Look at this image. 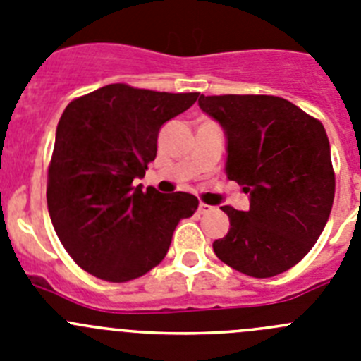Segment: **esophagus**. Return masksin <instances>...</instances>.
<instances>
[{"mask_svg": "<svg viewBox=\"0 0 361 361\" xmlns=\"http://www.w3.org/2000/svg\"><path fill=\"white\" fill-rule=\"evenodd\" d=\"M213 209V206H208V204H204V202H200L199 204V213L200 215H206V213H209Z\"/></svg>", "mask_w": 361, "mask_h": 361, "instance_id": "esophagus-1", "label": "esophagus"}]
</instances>
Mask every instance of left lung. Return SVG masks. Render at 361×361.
<instances>
[{"instance_id": "obj_1", "label": "left lung", "mask_w": 361, "mask_h": 361, "mask_svg": "<svg viewBox=\"0 0 361 361\" xmlns=\"http://www.w3.org/2000/svg\"><path fill=\"white\" fill-rule=\"evenodd\" d=\"M228 139L226 175L250 193V209L222 206L229 228L213 242L224 264L255 279L291 269L324 231L334 170L324 124L276 95H200Z\"/></svg>"}]
</instances>
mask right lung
Returning a JSON list of instances; mask_svg holds the SVG:
<instances>
[{
    "mask_svg": "<svg viewBox=\"0 0 361 361\" xmlns=\"http://www.w3.org/2000/svg\"><path fill=\"white\" fill-rule=\"evenodd\" d=\"M199 99L116 82L73 99L63 111L49 166L47 202L73 262L106 282H128L161 264L178 220L197 197L133 186L157 155L166 121Z\"/></svg>",
    "mask_w": 361,
    "mask_h": 361,
    "instance_id": "1",
    "label": "right lung"
}]
</instances>
